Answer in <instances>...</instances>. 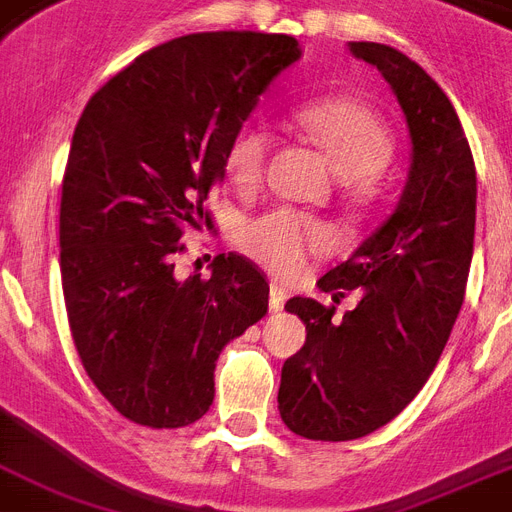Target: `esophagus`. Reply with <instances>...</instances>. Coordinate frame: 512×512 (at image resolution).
I'll use <instances>...</instances> for the list:
<instances>
[{"label":"esophagus","instance_id":"esophagus-1","mask_svg":"<svg viewBox=\"0 0 512 512\" xmlns=\"http://www.w3.org/2000/svg\"><path fill=\"white\" fill-rule=\"evenodd\" d=\"M284 300H287V292H284V287H281V284H276V281H273V284H271V300H268L271 311H281V308H284Z\"/></svg>","mask_w":512,"mask_h":512}]
</instances>
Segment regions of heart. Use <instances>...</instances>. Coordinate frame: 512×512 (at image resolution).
Returning <instances> with one entry per match:
<instances>
[{"mask_svg": "<svg viewBox=\"0 0 512 512\" xmlns=\"http://www.w3.org/2000/svg\"><path fill=\"white\" fill-rule=\"evenodd\" d=\"M295 124L329 156L342 177H350L356 191H364L393 159V135L372 108L348 95H329L300 103ZM273 138L257 124L233 132L225 148V175L239 191H255L263 183L271 159ZM335 233L327 223L295 209H271L241 228V244L249 255L271 271L289 276L305 260L327 252Z\"/></svg>", "mask_w": 512, "mask_h": 512, "instance_id": "1", "label": "heart"}]
</instances>
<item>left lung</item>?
<instances>
[{
	"label": "left lung",
	"mask_w": 512,
	"mask_h": 512,
	"mask_svg": "<svg viewBox=\"0 0 512 512\" xmlns=\"http://www.w3.org/2000/svg\"><path fill=\"white\" fill-rule=\"evenodd\" d=\"M393 87L412 135V170L396 212L345 263L321 276L335 305L292 297L305 345L281 369L279 412L311 441H353L388 425L436 369L465 300L476 233V164L444 90L404 52L350 42Z\"/></svg>",
	"instance_id": "1"
}]
</instances>
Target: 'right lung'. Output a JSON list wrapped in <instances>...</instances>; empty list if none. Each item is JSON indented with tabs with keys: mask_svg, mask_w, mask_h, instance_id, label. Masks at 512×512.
Returning <instances> with one entry per match:
<instances>
[{
	"mask_svg": "<svg viewBox=\"0 0 512 512\" xmlns=\"http://www.w3.org/2000/svg\"><path fill=\"white\" fill-rule=\"evenodd\" d=\"M300 58L295 36L188 34L143 52L84 106L60 196V276L87 377L146 428L209 412L220 350L268 311V281L241 255L175 279L225 148L271 79Z\"/></svg>",
	"mask_w": 512,
	"mask_h": 512,
	"instance_id": "obj_1",
	"label": "right lung"
}]
</instances>
